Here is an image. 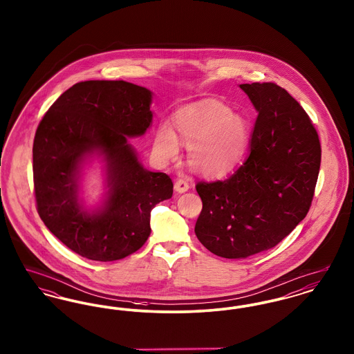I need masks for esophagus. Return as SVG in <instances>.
<instances>
[{
    "label": "esophagus",
    "instance_id": "1",
    "mask_svg": "<svg viewBox=\"0 0 354 354\" xmlns=\"http://www.w3.org/2000/svg\"><path fill=\"white\" fill-rule=\"evenodd\" d=\"M174 188H175V191H176L178 194H185V192L188 191L189 185H188V183H187L185 180H183V179H178V180L175 182Z\"/></svg>",
    "mask_w": 354,
    "mask_h": 354
}]
</instances>
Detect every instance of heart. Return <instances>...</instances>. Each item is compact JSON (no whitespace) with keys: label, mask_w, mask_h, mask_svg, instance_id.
<instances>
[{"label":"heart","mask_w":354,"mask_h":354,"mask_svg":"<svg viewBox=\"0 0 354 354\" xmlns=\"http://www.w3.org/2000/svg\"><path fill=\"white\" fill-rule=\"evenodd\" d=\"M174 128L162 123L153 138V153L160 162L174 160L181 140L189 147L191 169L208 179L232 174L244 159L252 136L250 119L215 100L189 103L174 115Z\"/></svg>","instance_id":"obj_1"}]
</instances>
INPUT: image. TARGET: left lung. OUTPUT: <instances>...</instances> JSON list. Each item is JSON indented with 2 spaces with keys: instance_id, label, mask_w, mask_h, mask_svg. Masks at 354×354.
Masks as SVG:
<instances>
[{
  "instance_id": "8db88e82",
  "label": "left lung",
  "mask_w": 354,
  "mask_h": 354,
  "mask_svg": "<svg viewBox=\"0 0 354 354\" xmlns=\"http://www.w3.org/2000/svg\"><path fill=\"white\" fill-rule=\"evenodd\" d=\"M259 113L251 153L224 182L196 185L195 234L220 257L245 259L277 245L306 216L319 178V135L303 107L276 84H243Z\"/></svg>"
}]
</instances>
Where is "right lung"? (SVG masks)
I'll use <instances>...</instances> for the list:
<instances>
[{
	"label": "right lung",
	"mask_w": 354,
	"mask_h": 354,
	"mask_svg": "<svg viewBox=\"0 0 354 354\" xmlns=\"http://www.w3.org/2000/svg\"><path fill=\"white\" fill-rule=\"evenodd\" d=\"M152 91L124 81L71 86L41 120L33 143L38 214L53 235L82 257L114 261L138 251L151 234V209L172 196V180L143 167L129 138L151 126ZM100 158L102 204L80 196L84 166Z\"/></svg>",
	"instance_id": "1"
}]
</instances>
